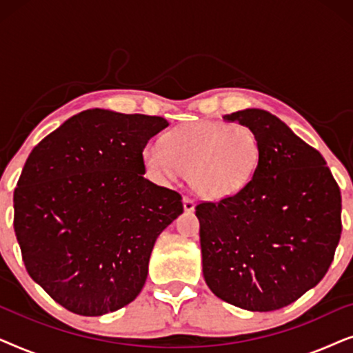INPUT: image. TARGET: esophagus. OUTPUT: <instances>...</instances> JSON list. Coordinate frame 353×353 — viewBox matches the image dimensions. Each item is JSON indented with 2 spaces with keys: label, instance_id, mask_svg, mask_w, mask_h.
Here are the masks:
<instances>
[{
  "label": "esophagus",
  "instance_id": "1",
  "mask_svg": "<svg viewBox=\"0 0 353 353\" xmlns=\"http://www.w3.org/2000/svg\"><path fill=\"white\" fill-rule=\"evenodd\" d=\"M183 207H185L186 212H192L196 207V202H194V199H191V197L185 196L183 197Z\"/></svg>",
  "mask_w": 353,
  "mask_h": 353
}]
</instances>
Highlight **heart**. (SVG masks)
<instances>
[{"label":"heart","mask_w":353,"mask_h":353,"mask_svg":"<svg viewBox=\"0 0 353 353\" xmlns=\"http://www.w3.org/2000/svg\"><path fill=\"white\" fill-rule=\"evenodd\" d=\"M262 148L252 128L221 120H199L167 133L163 144L144 148V162L162 180L188 173L197 194L225 199L238 194L259 170Z\"/></svg>","instance_id":"obj_1"}]
</instances>
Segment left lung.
I'll use <instances>...</instances> for the list:
<instances>
[{
    "label": "left lung",
    "instance_id": "obj_1",
    "mask_svg": "<svg viewBox=\"0 0 353 353\" xmlns=\"http://www.w3.org/2000/svg\"><path fill=\"white\" fill-rule=\"evenodd\" d=\"M226 120L252 128L262 159L238 194L196 205L202 272L221 301L272 312L316 286L341 239V190L326 161L276 115L238 110Z\"/></svg>",
    "mask_w": 353,
    "mask_h": 353
}]
</instances>
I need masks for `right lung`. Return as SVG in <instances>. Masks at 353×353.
<instances>
[{
  "label": "right lung",
  "instance_id": "right-lung-1",
  "mask_svg": "<svg viewBox=\"0 0 353 353\" xmlns=\"http://www.w3.org/2000/svg\"><path fill=\"white\" fill-rule=\"evenodd\" d=\"M157 115L88 109L48 134L14 191V231L33 281L72 313L99 316L137 299L180 192L144 178Z\"/></svg>",
  "mask_w": 353,
  "mask_h": 353
}]
</instances>
